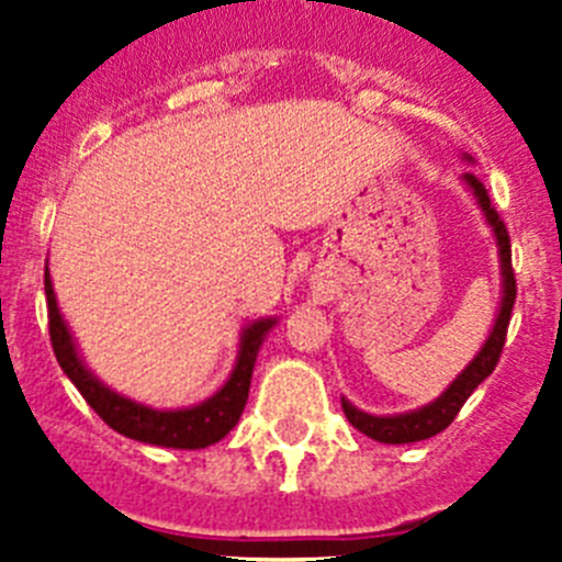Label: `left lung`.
<instances>
[{
  "instance_id": "1",
  "label": "left lung",
  "mask_w": 562,
  "mask_h": 562,
  "mask_svg": "<svg viewBox=\"0 0 562 562\" xmlns=\"http://www.w3.org/2000/svg\"><path fill=\"white\" fill-rule=\"evenodd\" d=\"M467 162H473L470 154H464ZM461 182L467 186V191L473 193L475 205L484 213V222L490 225L495 236V247H498V267H501V304L498 315H495V324L486 335L484 346L479 349V355L467 362L464 371L450 382L448 389L441 391L434 402L422 405L416 411H405V414H391V416H374L366 414V411L355 408L346 396H342V414L346 419L355 425L360 434H366L369 439L382 441V445H411V441L430 439V436L441 434L448 428L450 422L456 419V414L461 411V405L467 402V396L479 389L486 376L493 374L495 366H498V357L504 351L506 340V326H509V315H513L515 306V272H513V250H509V233H506L504 222H501L498 211L490 205V196H486V188L481 186L475 173H464Z\"/></svg>"
}]
</instances>
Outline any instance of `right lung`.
<instances>
[{
	"label": "right lung",
	"mask_w": 562,
	"mask_h": 562,
	"mask_svg": "<svg viewBox=\"0 0 562 562\" xmlns=\"http://www.w3.org/2000/svg\"><path fill=\"white\" fill-rule=\"evenodd\" d=\"M44 292H47L49 340H53V351H56V360L64 374L72 380V385L89 402V408L95 411L109 428L134 441H143V445H157V448H211V445L225 439L236 428L238 416H241L247 405V394H250L252 366H256L258 349H261L265 337L272 331V326L278 324V317H258V321L247 324L241 335H238L236 366H233L225 385L216 394L207 396V400H202L200 405L166 411L151 408L146 402L128 400V396L109 389L106 382L98 380L89 371L87 362H83V357L78 355L76 337H72L61 310H58L49 270H44Z\"/></svg>",
	"instance_id": "1"
}]
</instances>
